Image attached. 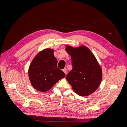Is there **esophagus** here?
<instances>
[{
  "label": "esophagus",
  "instance_id": "1",
  "mask_svg": "<svg viewBox=\"0 0 127 127\" xmlns=\"http://www.w3.org/2000/svg\"><path fill=\"white\" fill-rule=\"evenodd\" d=\"M63 70L65 74H67V69L66 68H64Z\"/></svg>",
  "mask_w": 127,
  "mask_h": 127
}]
</instances>
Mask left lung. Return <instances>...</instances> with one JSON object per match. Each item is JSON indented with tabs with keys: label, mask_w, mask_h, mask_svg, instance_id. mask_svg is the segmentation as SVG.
<instances>
[{
	"label": "left lung",
	"mask_w": 127,
	"mask_h": 127,
	"mask_svg": "<svg viewBox=\"0 0 127 127\" xmlns=\"http://www.w3.org/2000/svg\"><path fill=\"white\" fill-rule=\"evenodd\" d=\"M66 51L71 56L72 66L66 79L72 90L83 96L92 94L102 78V69L96 58L85 46L72 48L67 45Z\"/></svg>",
	"instance_id": "obj_1"
}]
</instances>
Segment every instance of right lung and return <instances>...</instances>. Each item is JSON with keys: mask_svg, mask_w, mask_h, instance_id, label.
I'll return each mask as SVG.
<instances>
[{"mask_svg": "<svg viewBox=\"0 0 127 127\" xmlns=\"http://www.w3.org/2000/svg\"><path fill=\"white\" fill-rule=\"evenodd\" d=\"M58 61L53 50L46 49L34 57L29 69V77L32 86L40 92H45L53 87L66 75L57 67Z\"/></svg>", "mask_w": 127, "mask_h": 127, "instance_id": "add662e5", "label": "right lung"}]
</instances>
